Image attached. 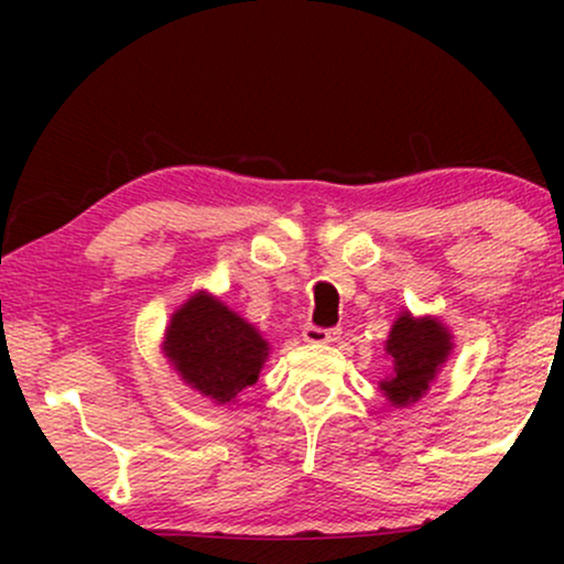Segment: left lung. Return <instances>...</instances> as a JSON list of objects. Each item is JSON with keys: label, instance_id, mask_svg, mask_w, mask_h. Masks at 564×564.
Returning a JSON list of instances; mask_svg holds the SVG:
<instances>
[{"label": "left lung", "instance_id": "8db88e82", "mask_svg": "<svg viewBox=\"0 0 564 564\" xmlns=\"http://www.w3.org/2000/svg\"><path fill=\"white\" fill-rule=\"evenodd\" d=\"M166 358L187 384L219 403L260 379L268 341L215 296H191L166 328Z\"/></svg>", "mask_w": 564, "mask_h": 564}]
</instances>
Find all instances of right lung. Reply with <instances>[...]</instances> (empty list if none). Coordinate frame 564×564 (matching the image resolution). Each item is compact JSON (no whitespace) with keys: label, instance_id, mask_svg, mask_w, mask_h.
<instances>
[{"label":"right lung","instance_id":"add662e5","mask_svg":"<svg viewBox=\"0 0 564 564\" xmlns=\"http://www.w3.org/2000/svg\"><path fill=\"white\" fill-rule=\"evenodd\" d=\"M387 352L394 358V373L390 381H381V390L394 405H408L422 398L437 366L448 358L451 334L435 318L413 321L405 313L394 321Z\"/></svg>","mask_w":564,"mask_h":564}]
</instances>
